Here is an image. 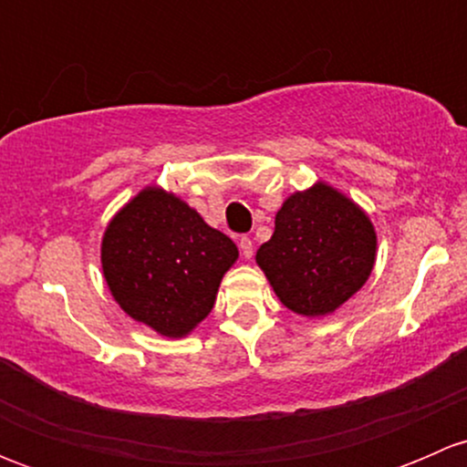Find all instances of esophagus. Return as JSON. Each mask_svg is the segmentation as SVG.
Wrapping results in <instances>:
<instances>
[{"label":"esophagus","instance_id":"1","mask_svg":"<svg viewBox=\"0 0 467 467\" xmlns=\"http://www.w3.org/2000/svg\"><path fill=\"white\" fill-rule=\"evenodd\" d=\"M239 251H242V255L246 257V260H251L253 257V242H251V237H242L239 239Z\"/></svg>","mask_w":467,"mask_h":467}]
</instances>
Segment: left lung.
I'll return each mask as SVG.
<instances>
[{
  "label": "left lung",
  "mask_w": 467,
  "mask_h": 467,
  "mask_svg": "<svg viewBox=\"0 0 467 467\" xmlns=\"http://www.w3.org/2000/svg\"><path fill=\"white\" fill-rule=\"evenodd\" d=\"M378 234L368 214L327 182L296 192L275 214V230L255 260L285 307L327 317L368 280Z\"/></svg>",
  "instance_id": "8db88e82"
}]
</instances>
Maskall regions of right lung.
Instances as JSON below:
<instances>
[{
    "label": "right lung",
    "mask_w": 467,
    "mask_h": 467,
    "mask_svg": "<svg viewBox=\"0 0 467 467\" xmlns=\"http://www.w3.org/2000/svg\"><path fill=\"white\" fill-rule=\"evenodd\" d=\"M230 237L162 187H144L108 223L101 268L112 298L138 323L187 337L214 307L221 277L237 262Z\"/></svg>",
    "instance_id": "right-lung-1"
}]
</instances>
